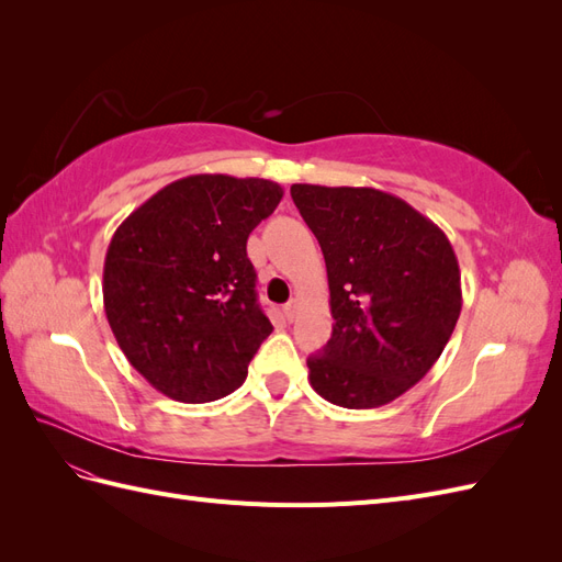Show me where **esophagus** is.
Segmentation results:
<instances>
[{"instance_id":"obj_1","label":"esophagus","mask_w":562,"mask_h":562,"mask_svg":"<svg viewBox=\"0 0 562 562\" xmlns=\"http://www.w3.org/2000/svg\"><path fill=\"white\" fill-rule=\"evenodd\" d=\"M283 314H285V318H288V321H295V318H297V314H300V302H297V300H291V302H288L285 307H283Z\"/></svg>"}]
</instances>
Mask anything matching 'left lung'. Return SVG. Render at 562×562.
I'll return each mask as SVG.
<instances>
[{"instance_id": "obj_1", "label": "left lung", "mask_w": 562, "mask_h": 562, "mask_svg": "<svg viewBox=\"0 0 562 562\" xmlns=\"http://www.w3.org/2000/svg\"><path fill=\"white\" fill-rule=\"evenodd\" d=\"M328 269L333 335L307 359L321 398L386 405L443 353L462 312L457 255L438 225L375 187L293 184Z\"/></svg>"}]
</instances>
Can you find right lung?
<instances>
[{
    "instance_id": "1",
    "label": "right lung",
    "mask_w": 562,
    "mask_h": 562,
    "mask_svg": "<svg viewBox=\"0 0 562 562\" xmlns=\"http://www.w3.org/2000/svg\"><path fill=\"white\" fill-rule=\"evenodd\" d=\"M281 196V184L265 178L187 176L116 227L103 269L105 314L128 363L168 398L232 394L274 330L246 241Z\"/></svg>"
}]
</instances>
